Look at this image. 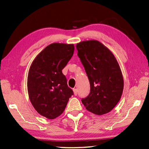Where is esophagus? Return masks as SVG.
<instances>
[{
    "mask_svg": "<svg viewBox=\"0 0 149 149\" xmlns=\"http://www.w3.org/2000/svg\"><path fill=\"white\" fill-rule=\"evenodd\" d=\"M73 92L75 95H77V88H74L73 89Z\"/></svg>",
    "mask_w": 149,
    "mask_h": 149,
    "instance_id": "obj_1",
    "label": "esophagus"
}]
</instances>
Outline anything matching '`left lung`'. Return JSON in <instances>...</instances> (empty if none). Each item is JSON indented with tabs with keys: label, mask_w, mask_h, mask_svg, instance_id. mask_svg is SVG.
<instances>
[{
	"label": "left lung",
	"mask_w": 149,
	"mask_h": 149,
	"mask_svg": "<svg viewBox=\"0 0 149 149\" xmlns=\"http://www.w3.org/2000/svg\"><path fill=\"white\" fill-rule=\"evenodd\" d=\"M76 49L91 86L90 93L82 99V104L94 114L109 113L119 102L124 89V78L116 57L95 40L80 42Z\"/></svg>",
	"instance_id": "1"
}]
</instances>
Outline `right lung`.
Listing matches in <instances>:
<instances>
[{"mask_svg": "<svg viewBox=\"0 0 149 149\" xmlns=\"http://www.w3.org/2000/svg\"><path fill=\"white\" fill-rule=\"evenodd\" d=\"M74 52L73 44H51L37 55L30 67L27 77L29 97L40 116L49 119L61 116L73 95L62 70Z\"/></svg>", "mask_w": 149, "mask_h": 149, "instance_id": "1", "label": "right lung"}]
</instances>
